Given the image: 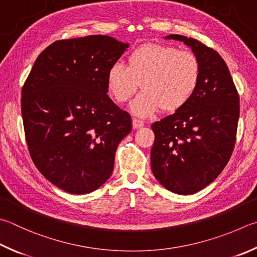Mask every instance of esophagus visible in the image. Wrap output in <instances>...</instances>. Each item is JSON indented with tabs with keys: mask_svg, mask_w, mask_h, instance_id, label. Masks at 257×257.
Returning a JSON list of instances; mask_svg holds the SVG:
<instances>
[{
	"mask_svg": "<svg viewBox=\"0 0 257 257\" xmlns=\"http://www.w3.org/2000/svg\"><path fill=\"white\" fill-rule=\"evenodd\" d=\"M132 124H133V128H140V127H142L143 125H144V123L142 122L141 119H138V118H133L132 119Z\"/></svg>",
	"mask_w": 257,
	"mask_h": 257,
	"instance_id": "34e87169",
	"label": "esophagus"
}]
</instances>
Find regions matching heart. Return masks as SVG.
I'll return each mask as SVG.
<instances>
[{
  "mask_svg": "<svg viewBox=\"0 0 257 257\" xmlns=\"http://www.w3.org/2000/svg\"><path fill=\"white\" fill-rule=\"evenodd\" d=\"M200 64L188 50L158 43H148L134 49L127 66L115 62L106 75L110 95L117 103H126L143 91L132 105V110L145 117L161 107L163 112L182 108L195 94L200 80Z\"/></svg>",
  "mask_w": 257,
  "mask_h": 257,
  "instance_id": "b5f03b06",
  "label": "heart"
}]
</instances>
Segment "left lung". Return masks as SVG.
I'll return each instance as SVG.
<instances>
[{"mask_svg":"<svg viewBox=\"0 0 257 257\" xmlns=\"http://www.w3.org/2000/svg\"><path fill=\"white\" fill-rule=\"evenodd\" d=\"M166 39L191 48L200 64V80L191 99L152 124L156 135L151 168L157 180L178 195H192L224 170L236 141L239 96L219 53L185 36Z\"/></svg>","mask_w":257,"mask_h":257,"instance_id":"1","label":"left lung"}]
</instances>
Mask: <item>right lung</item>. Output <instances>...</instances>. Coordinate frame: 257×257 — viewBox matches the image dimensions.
Returning a JSON list of instances; mask_svg holds the SVG:
<instances>
[{
	"mask_svg": "<svg viewBox=\"0 0 257 257\" xmlns=\"http://www.w3.org/2000/svg\"><path fill=\"white\" fill-rule=\"evenodd\" d=\"M128 48L108 36L53 42L22 88L29 152L52 185L84 195L107 181L119 142L132 131L127 112L108 97L106 75Z\"/></svg>",
	"mask_w": 257,
	"mask_h": 257,
	"instance_id": "add662e5",
	"label": "right lung"
}]
</instances>
